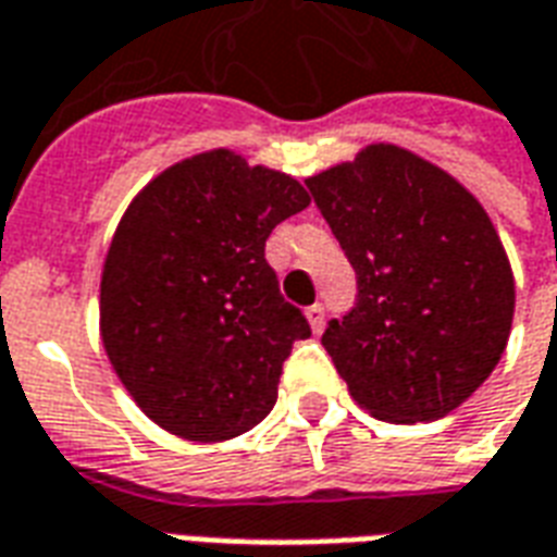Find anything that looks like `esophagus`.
Wrapping results in <instances>:
<instances>
[{"mask_svg": "<svg viewBox=\"0 0 557 557\" xmlns=\"http://www.w3.org/2000/svg\"><path fill=\"white\" fill-rule=\"evenodd\" d=\"M307 319H310V327L315 333L324 331V307L321 304H312V307H307Z\"/></svg>", "mask_w": 557, "mask_h": 557, "instance_id": "obj_1", "label": "esophagus"}]
</instances>
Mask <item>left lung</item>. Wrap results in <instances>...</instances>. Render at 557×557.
Here are the masks:
<instances>
[{
  "instance_id": "8db88e82",
  "label": "left lung",
  "mask_w": 557,
  "mask_h": 557,
  "mask_svg": "<svg viewBox=\"0 0 557 557\" xmlns=\"http://www.w3.org/2000/svg\"><path fill=\"white\" fill-rule=\"evenodd\" d=\"M307 188L357 274L354 307L321 336L348 393L386 422L443 419L496 369L513 321V274L484 206L395 144Z\"/></svg>"
}]
</instances>
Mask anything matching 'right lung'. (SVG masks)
<instances>
[{"mask_svg":"<svg viewBox=\"0 0 557 557\" xmlns=\"http://www.w3.org/2000/svg\"><path fill=\"white\" fill-rule=\"evenodd\" d=\"M307 206L289 174L212 150L168 168L123 212L102 265L100 333L156 425L221 443L271 413L283 362L312 331L280 295L265 238Z\"/></svg>","mask_w":557,"mask_h":557,"instance_id":"add662e5","label":"right lung"}]
</instances>
